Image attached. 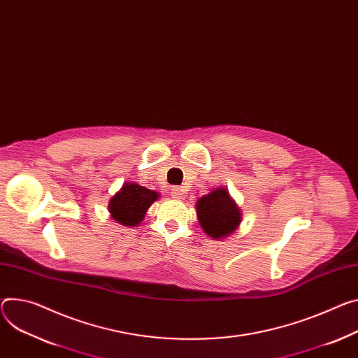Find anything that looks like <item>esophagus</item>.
Segmentation results:
<instances>
[{
	"mask_svg": "<svg viewBox=\"0 0 358 358\" xmlns=\"http://www.w3.org/2000/svg\"><path fill=\"white\" fill-rule=\"evenodd\" d=\"M171 196L174 199H181L182 197V191L180 187H171Z\"/></svg>",
	"mask_w": 358,
	"mask_h": 358,
	"instance_id": "1",
	"label": "esophagus"
}]
</instances>
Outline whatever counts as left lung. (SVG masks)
Wrapping results in <instances>:
<instances>
[{"mask_svg": "<svg viewBox=\"0 0 358 358\" xmlns=\"http://www.w3.org/2000/svg\"><path fill=\"white\" fill-rule=\"evenodd\" d=\"M196 208L201 229L214 240L229 237L241 222V211L224 187L201 197Z\"/></svg>", "mask_w": 358, "mask_h": 358, "instance_id": "left-lung-1", "label": "left lung"}]
</instances>
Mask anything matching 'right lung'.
Listing matches in <instances>:
<instances>
[{
    "mask_svg": "<svg viewBox=\"0 0 358 358\" xmlns=\"http://www.w3.org/2000/svg\"><path fill=\"white\" fill-rule=\"evenodd\" d=\"M158 197L159 194L155 191L136 182H125L111 197L108 210L111 217L121 225L136 227L144 220L147 210Z\"/></svg>",
    "mask_w": 358,
    "mask_h": 358,
    "instance_id": "right-lung-1",
    "label": "right lung"
}]
</instances>
